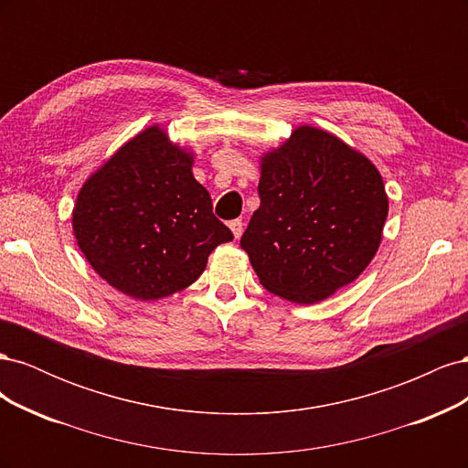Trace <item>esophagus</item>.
Listing matches in <instances>:
<instances>
[{"label":"esophagus","mask_w":468,"mask_h":468,"mask_svg":"<svg viewBox=\"0 0 468 468\" xmlns=\"http://www.w3.org/2000/svg\"><path fill=\"white\" fill-rule=\"evenodd\" d=\"M230 230H232V234L236 236V238H239L242 236V232H244V222L239 220V218H236V220H230Z\"/></svg>","instance_id":"34e87169"}]
</instances>
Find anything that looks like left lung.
I'll list each match as a JSON object with an SVG mask.
<instances>
[{
    "label": "left lung",
    "instance_id": "1",
    "mask_svg": "<svg viewBox=\"0 0 468 468\" xmlns=\"http://www.w3.org/2000/svg\"><path fill=\"white\" fill-rule=\"evenodd\" d=\"M260 208L239 246L261 285L313 304L356 281L380 244L388 199L377 167L335 136L301 126L261 164Z\"/></svg>",
    "mask_w": 468,
    "mask_h": 468
}]
</instances>
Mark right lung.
I'll return each mask as SVG.
<instances>
[{"label":"right lung","mask_w":468,"mask_h":468,"mask_svg":"<svg viewBox=\"0 0 468 468\" xmlns=\"http://www.w3.org/2000/svg\"><path fill=\"white\" fill-rule=\"evenodd\" d=\"M191 155L158 126L124 144L81 187L74 234L109 285L140 301L186 289L234 234L212 215Z\"/></svg>","instance_id":"right-lung-1"}]
</instances>
